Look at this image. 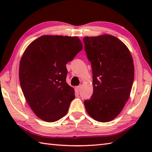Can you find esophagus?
Instances as JSON below:
<instances>
[{"instance_id": "obj_1", "label": "esophagus", "mask_w": 152, "mask_h": 152, "mask_svg": "<svg viewBox=\"0 0 152 152\" xmlns=\"http://www.w3.org/2000/svg\"><path fill=\"white\" fill-rule=\"evenodd\" d=\"M81 88H82V86L80 85L78 86H76L75 89H76V91H77L78 92H79L80 91V89H81Z\"/></svg>"}]
</instances>
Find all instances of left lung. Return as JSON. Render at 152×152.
Segmentation results:
<instances>
[{
  "label": "left lung",
  "instance_id": "left-lung-1",
  "mask_svg": "<svg viewBox=\"0 0 152 152\" xmlns=\"http://www.w3.org/2000/svg\"><path fill=\"white\" fill-rule=\"evenodd\" d=\"M91 63L93 93L84 101L87 112L95 120H113L129 97L134 80L133 57L124 42L112 35L83 38Z\"/></svg>",
  "mask_w": 152,
  "mask_h": 152
}]
</instances>
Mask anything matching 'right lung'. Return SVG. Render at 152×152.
<instances>
[{"instance_id":"1","label":"right lung","mask_w":152,"mask_h":152,"mask_svg":"<svg viewBox=\"0 0 152 152\" xmlns=\"http://www.w3.org/2000/svg\"><path fill=\"white\" fill-rule=\"evenodd\" d=\"M76 37L44 35L31 42L19 64L25 99L37 117L47 122L62 118L75 97L66 82V64L82 50Z\"/></svg>"}]
</instances>
